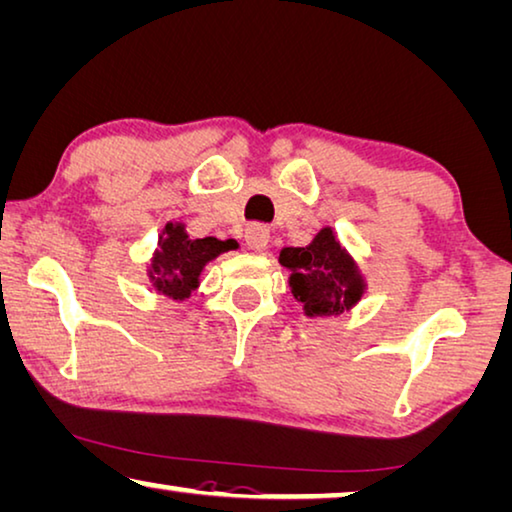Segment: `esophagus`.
<instances>
[{
  "mask_svg": "<svg viewBox=\"0 0 512 512\" xmlns=\"http://www.w3.org/2000/svg\"><path fill=\"white\" fill-rule=\"evenodd\" d=\"M269 239H271V230L264 223L248 225L246 241H248L250 248H253V250H264L266 246H269Z\"/></svg>",
  "mask_w": 512,
  "mask_h": 512,
  "instance_id": "obj_1",
  "label": "esophagus"
}]
</instances>
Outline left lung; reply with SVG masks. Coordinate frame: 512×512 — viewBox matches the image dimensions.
<instances>
[{"mask_svg":"<svg viewBox=\"0 0 512 512\" xmlns=\"http://www.w3.org/2000/svg\"><path fill=\"white\" fill-rule=\"evenodd\" d=\"M280 264L291 271V289L307 314H339L358 303L362 280L330 227L307 248H285Z\"/></svg>","mask_w":512,"mask_h":512,"instance_id":"obj_1","label":"left lung"}]
</instances>
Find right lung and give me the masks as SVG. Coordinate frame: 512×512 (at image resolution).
<instances>
[{
    "label": "right lung",
    "instance_id": "right-lung-1",
    "mask_svg": "<svg viewBox=\"0 0 512 512\" xmlns=\"http://www.w3.org/2000/svg\"><path fill=\"white\" fill-rule=\"evenodd\" d=\"M230 246V241H218L214 237L189 239L182 225L168 223L152 264L154 287L175 300L191 296V291L198 287L202 266L230 250Z\"/></svg>",
    "mask_w": 512,
    "mask_h": 512
}]
</instances>
